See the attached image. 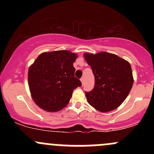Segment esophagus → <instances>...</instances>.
Wrapping results in <instances>:
<instances>
[{
    "mask_svg": "<svg viewBox=\"0 0 154 154\" xmlns=\"http://www.w3.org/2000/svg\"><path fill=\"white\" fill-rule=\"evenodd\" d=\"M80 80H81V82H82V83L83 84V83H84V81H85V79H84V77H82V78L80 79Z\"/></svg>",
    "mask_w": 154,
    "mask_h": 154,
    "instance_id": "34e87169",
    "label": "esophagus"
}]
</instances>
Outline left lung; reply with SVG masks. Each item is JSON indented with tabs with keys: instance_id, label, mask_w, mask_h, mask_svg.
Wrapping results in <instances>:
<instances>
[{
	"instance_id": "8db88e82",
	"label": "left lung",
	"mask_w": 154,
	"mask_h": 154,
	"mask_svg": "<svg viewBox=\"0 0 154 154\" xmlns=\"http://www.w3.org/2000/svg\"><path fill=\"white\" fill-rule=\"evenodd\" d=\"M95 77L94 88L85 92L88 102L101 112L114 110L123 103L133 85L130 63L115 54H85Z\"/></svg>"
}]
</instances>
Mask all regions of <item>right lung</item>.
I'll return each mask as SVG.
<instances>
[{
  "label": "right lung",
  "instance_id": "1",
  "mask_svg": "<svg viewBox=\"0 0 154 154\" xmlns=\"http://www.w3.org/2000/svg\"><path fill=\"white\" fill-rule=\"evenodd\" d=\"M76 59L77 54L69 51L43 53L29 67V91L39 107L56 111L69 103L74 90L82 86L75 77Z\"/></svg>",
  "mask_w": 154,
  "mask_h": 154
}]
</instances>
